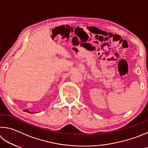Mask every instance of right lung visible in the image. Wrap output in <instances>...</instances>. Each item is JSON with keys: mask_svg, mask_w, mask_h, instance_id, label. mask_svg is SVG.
Returning a JSON list of instances; mask_svg holds the SVG:
<instances>
[{"mask_svg": "<svg viewBox=\"0 0 148 148\" xmlns=\"http://www.w3.org/2000/svg\"><path fill=\"white\" fill-rule=\"evenodd\" d=\"M24 111H25V112H28V113H36V112H31V111H29L28 109H25V110H24Z\"/></svg>", "mask_w": 148, "mask_h": 148, "instance_id": "obj_1", "label": "right lung"}]
</instances>
